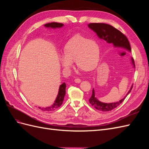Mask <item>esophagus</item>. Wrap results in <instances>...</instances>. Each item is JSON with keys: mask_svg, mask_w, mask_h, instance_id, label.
Listing matches in <instances>:
<instances>
[{"mask_svg": "<svg viewBox=\"0 0 149 149\" xmlns=\"http://www.w3.org/2000/svg\"><path fill=\"white\" fill-rule=\"evenodd\" d=\"M74 82L76 83H79L81 82V79L79 78H76L74 79Z\"/></svg>", "mask_w": 149, "mask_h": 149, "instance_id": "esophagus-1", "label": "esophagus"}]
</instances>
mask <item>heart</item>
I'll return each instance as SVG.
<instances>
[{"mask_svg": "<svg viewBox=\"0 0 149 149\" xmlns=\"http://www.w3.org/2000/svg\"><path fill=\"white\" fill-rule=\"evenodd\" d=\"M100 49L98 44L81 35H76L70 38L63 48V56H60L61 66L68 69L73 61L79 68L85 71L93 70L98 65Z\"/></svg>", "mask_w": 149, "mask_h": 149, "instance_id": "b5f03b06", "label": "heart"}]
</instances>
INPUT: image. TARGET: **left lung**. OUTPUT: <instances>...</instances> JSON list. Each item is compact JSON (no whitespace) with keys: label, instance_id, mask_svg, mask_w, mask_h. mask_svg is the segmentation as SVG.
<instances>
[{"label":"left lung","instance_id":"obj_1","mask_svg":"<svg viewBox=\"0 0 149 149\" xmlns=\"http://www.w3.org/2000/svg\"><path fill=\"white\" fill-rule=\"evenodd\" d=\"M88 25L89 29H91L94 32L96 33L99 38L104 40L107 43L112 44L114 47L124 48L125 49H127L129 52H131V48H130V43L127 38L121 31L114 28V26L102 23H91L88 24ZM131 60L132 65L135 67L134 59L132 58ZM132 88V86L130 88L129 92L126 94V96L123 100L113 103H104L99 101L95 97L94 89H93L92 95L91 97L89 98V102L95 109H97L98 111L103 112L110 111L115 109L116 107L119 106L124 101L126 96L131 91Z\"/></svg>","mask_w":149,"mask_h":149}]
</instances>
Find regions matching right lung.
<instances>
[{"mask_svg":"<svg viewBox=\"0 0 149 149\" xmlns=\"http://www.w3.org/2000/svg\"><path fill=\"white\" fill-rule=\"evenodd\" d=\"M63 26V24H60V23H56V22H52V23H48L45 25V26L47 28H52V29H56V28H61ZM66 85L65 83H62L59 88V91H58V94L57 95L56 99L55 101V102L53 103V104L49 107H45V108H41L39 107L40 109L42 111H54L56 109H58V107H60L63 101L64 100V97L66 94Z\"/></svg>","mask_w":149,"mask_h":149,"instance_id":"right-lung-1","label":"right lung"}]
</instances>
